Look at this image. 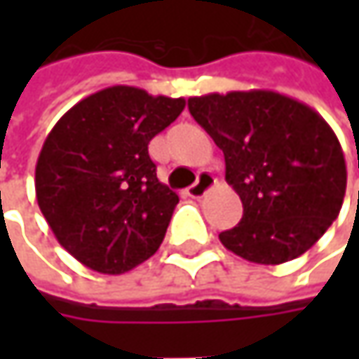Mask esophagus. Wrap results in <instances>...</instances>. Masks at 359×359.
Returning a JSON list of instances; mask_svg holds the SVG:
<instances>
[{
    "instance_id": "obj_1",
    "label": "esophagus",
    "mask_w": 359,
    "mask_h": 359,
    "mask_svg": "<svg viewBox=\"0 0 359 359\" xmlns=\"http://www.w3.org/2000/svg\"><path fill=\"white\" fill-rule=\"evenodd\" d=\"M215 180L212 173L208 172H201L200 175H198V182L194 184V186L187 187V196L189 198H194V200H200V198H203L212 187H214Z\"/></svg>"
}]
</instances>
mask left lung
<instances>
[{"instance_id": "8db88e82", "label": "left lung", "mask_w": 359, "mask_h": 359, "mask_svg": "<svg viewBox=\"0 0 359 359\" xmlns=\"http://www.w3.org/2000/svg\"><path fill=\"white\" fill-rule=\"evenodd\" d=\"M187 107L224 151L226 182L243 205L241 222L219 241L264 266L308 252L346 196V159L327 121L310 105L268 90L208 93L189 97Z\"/></svg>"}]
</instances>
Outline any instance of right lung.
<instances>
[{
    "instance_id": "obj_1",
    "label": "right lung",
    "mask_w": 359,
    "mask_h": 359,
    "mask_svg": "<svg viewBox=\"0 0 359 359\" xmlns=\"http://www.w3.org/2000/svg\"><path fill=\"white\" fill-rule=\"evenodd\" d=\"M184 107V97L114 86L49 131L35 196L57 241L86 268L118 276L158 252L180 198L158 180L147 144Z\"/></svg>"
}]
</instances>
